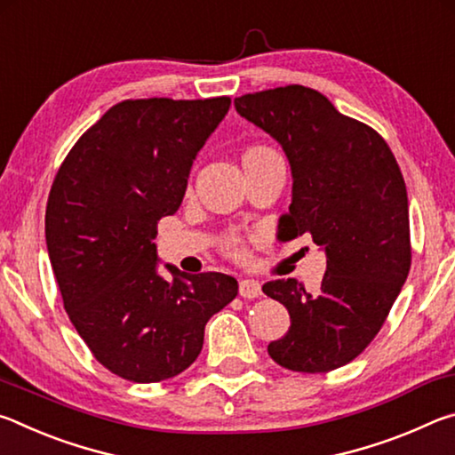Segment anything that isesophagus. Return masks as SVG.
Wrapping results in <instances>:
<instances>
[{
  "label": "esophagus",
  "mask_w": 455,
  "mask_h": 455,
  "mask_svg": "<svg viewBox=\"0 0 455 455\" xmlns=\"http://www.w3.org/2000/svg\"><path fill=\"white\" fill-rule=\"evenodd\" d=\"M260 283L255 279H243L238 283V295L244 297V299H255L260 295Z\"/></svg>",
  "instance_id": "esophagus-1"
}]
</instances>
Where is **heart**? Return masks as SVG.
I'll return each mask as SVG.
<instances>
[{
    "label": "heart",
    "mask_w": 455,
    "mask_h": 455,
    "mask_svg": "<svg viewBox=\"0 0 455 455\" xmlns=\"http://www.w3.org/2000/svg\"><path fill=\"white\" fill-rule=\"evenodd\" d=\"M260 150H267V148H252V150H249L246 154H252V152H260ZM227 249L233 252L235 257H244V251H243V246H241V243H238V238H228L227 241Z\"/></svg>",
    "instance_id": "heart-1"
}]
</instances>
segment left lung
I'll list each match as a JSON object with an SVG mask.
<instances>
[{
    "label": "left lung",
    "instance_id": "1",
    "mask_svg": "<svg viewBox=\"0 0 455 455\" xmlns=\"http://www.w3.org/2000/svg\"><path fill=\"white\" fill-rule=\"evenodd\" d=\"M235 108L289 158L292 200L279 236L311 235L327 255L317 291L295 279L263 284L291 315L289 331L268 343V355L291 371H333L379 333L410 273L402 171L373 128L343 116L317 90L292 84L255 92L235 98Z\"/></svg>",
    "mask_w": 455,
    "mask_h": 455
}]
</instances>
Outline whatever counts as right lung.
I'll use <instances>...</instances> for the list:
<instances>
[{
    "instance_id": "1",
    "label": "right lung",
    "mask_w": 455,
    "mask_h": 455,
    "mask_svg": "<svg viewBox=\"0 0 455 455\" xmlns=\"http://www.w3.org/2000/svg\"><path fill=\"white\" fill-rule=\"evenodd\" d=\"M230 98L124 100L68 152L45 209L64 309L100 363L156 383L195 363L204 325L238 292L222 273L160 276L158 220L184 198L198 150Z\"/></svg>"
}]
</instances>
